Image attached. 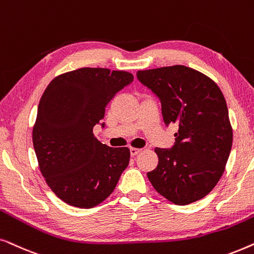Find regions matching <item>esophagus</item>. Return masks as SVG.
Segmentation results:
<instances>
[{"label": "esophagus", "mask_w": 254, "mask_h": 254, "mask_svg": "<svg viewBox=\"0 0 254 254\" xmlns=\"http://www.w3.org/2000/svg\"><path fill=\"white\" fill-rule=\"evenodd\" d=\"M140 151H141V150H139V148L130 147V154H131V157H134V155H137L138 153H140Z\"/></svg>", "instance_id": "obj_1"}]
</instances>
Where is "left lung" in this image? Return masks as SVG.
Listing matches in <instances>:
<instances>
[{"instance_id":"obj_1","label":"left lung","mask_w":254,"mask_h":254,"mask_svg":"<svg viewBox=\"0 0 254 254\" xmlns=\"http://www.w3.org/2000/svg\"><path fill=\"white\" fill-rule=\"evenodd\" d=\"M137 77L161 102L166 125L177 127L172 148H155L158 166L147 178L178 205L201 200L224 173L232 127L224 95L210 77L182 65L138 70Z\"/></svg>"}]
</instances>
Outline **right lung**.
Wrapping results in <instances>:
<instances>
[{
	"label": "right lung",
	"instance_id": "right-lung-1",
	"mask_svg": "<svg viewBox=\"0 0 254 254\" xmlns=\"http://www.w3.org/2000/svg\"><path fill=\"white\" fill-rule=\"evenodd\" d=\"M132 81L124 70L83 67L54 77L44 92L33 147L46 184L65 203L84 209L102 203L129 165V148L100 143L93 129Z\"/></svg>",
	"mask_w": 254,
	"mask_h": 254
}]
</instances>
